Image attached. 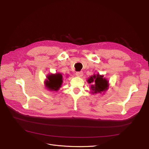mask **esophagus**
<instances>
[{
  "label": "esophagus",
  "instance_id": "1",
  "mask_svg": "<svg viewBox=\"0 0 149 149\" xmlns=\"http://www.w3.org/2000/svg\"><path fill=\"white\" fill-rule=\"evenodd\" d=\"M83 74V71H77L76 72V76H77L78 77H81Z\"/></svg>",
  "mask_w": 149,
  "mask_h": 149
}]
</instances>
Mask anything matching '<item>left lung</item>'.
<instances>
[{"instance_id": "8db88e82", "label": "left lung", "mask_w": 149, "mask_h": 149, "mask_svg": "<svg viewBox=\"0 0 149 149\" xmlns=\"http://www.w3.org/2000/svg\"><path fill=\"white\" fill-rule=\"evenodd\" d=\"M87 81L88 83H93L91 86V93L93 94L102 93V92H104L109 86L108 81L106 78H104L102 75H100L99 74L90 76Z\"/></svg>"}]
</instances>
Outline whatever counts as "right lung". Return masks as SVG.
Masks as SVG:
<instances>
[{"label":"right lung","mask_w":149,"mask_h":149,"mask_svg":"<svg viewBox=\"0 0 149 149\" xmlns=\"http://www.w3.org/2000/svg\"><path fill=\"white\" fill-rule=\"evenodd\" d=\"M63 83V76L61 73L51 74L47 76V79L45 81L47 88L51 91H57Z\"/></svg>","instance_id":"add662e5"}]
</instances>
